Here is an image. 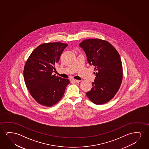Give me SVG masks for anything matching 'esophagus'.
<instances>
[{"instance_id":"obj_1","label":"esophagus","mask_w":149,"mask_h":149,"mask_svg":"<svg viewBox=\"0 0 149 149\" xmlns=\"http://www.w3.org/2000/svg\"><path fill=\"white\" fill-rule=\"evenodd\" d=\"M72 81L74 82H80V80H78L76 79H73L72 80Z\"/></svg>"}]
</instances>
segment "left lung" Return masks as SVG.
<instances>
[{
    "mask_svg": "<svg viewBox=\"0 0 149 149\" xmlns=\"http://www.w3.org/2000/svg\"><path fill=\"white\" fill-rule=\"evenodd\" d=\"M79 46L85 51L88 63L94 65L97 71L92 89L86 95L94 104L107 103L118 92L122 82L119 53L110 43L99 39L84 40Z\"/></svg>",
    "mask_w": 149,
    "mask_h": 149,
    "instance_id": "obj_1",
    "label": "left lung"
}]
</instances>
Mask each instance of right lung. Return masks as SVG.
I'll list each match as a JSON object with an SVG mask.
<instances>
[{
  "label": "right lung",
  "mask_w": 149,
  "mask_h": 149,
  "mask_svg": "<svg viewBox=\"0 0 149 149\" xmlns=\"http://www.w3.org/2000/svg\"><path fill=\"white\" fill-rule=\"evenodd\" d=\"M67 44L61 42L43 43L32 52L27 59L23 70L25 83L36 102L51 107L63 97L68 79L52 75Z\"/></svg>",
  "instance_id": "add662e5"
}]
</instances>
